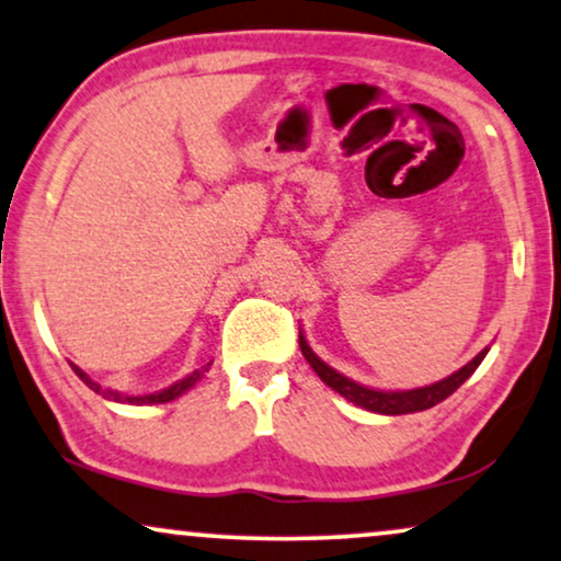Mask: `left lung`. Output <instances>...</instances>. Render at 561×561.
Returning a JSON list of instances; mask_svg holds the SVG:
<instances>
[{
    "instance_id": "1",
    "label": "left lung",
    "mask_w": 561,
    "mask_h": 561,
    "mask_svg": "<svg viewBox=\"0 0 561 561\" xmlns=\"http://www.w3.org/2000/svg\"><path fill=\"white\" fill-rule=\"evenodd\" d=\"M299 345H301V354L307 358L309 366L317 371V377L322 379L324 385L333 387L335 392H341L345 400H351V403L366 408V411H375V413H387V416H400V413H416V411H426V408L442 403V400L453 396L458 387L466 382L468 377L473 375L476 369H479V364L483 362V356H486L489 348H483L479 356L473 358V362H468L462 369L455 371V375H449L447 379H442V382H434L428 387H416V390H403V392H385V390H371V387H364L354 382V379L337 375L335 369H330L328 364L322 362V358H317L312 354V348H309L307 341H304V335H299Z\"/></svg>"
}]
</instances>
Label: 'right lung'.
<instances>
[{
	"label": "right lung",
	"instance_id": "add662e5",
	"mask_svg": "<svg viewBox=\"0 0 561 561\" xmlns=\"http://www.w3.org/2000/svg\"><path fill=\"white\" fill-rule=\"evenodd\" d=\"M75 369V375H78L82 382H85L90 390L93 392H99V396H103V398H108V400H116V403H135V405H145V403H169V400H174V398H179L182 396V392H186L190 390L192 385L197 382L199 377L205 375L207 369H210V364H205V366H199V369H195L192 371L190 377H184L182 382H176V385H171V387H165V390H161V392H153V396H137V398H129V396H122V392H116V390H106V387H101L99 382H95V379H90L85 371L82 369H78V366H72Z\"/></svg>",
	"mask_w": 561,
	"mask_h": 561
}]
</instances>
